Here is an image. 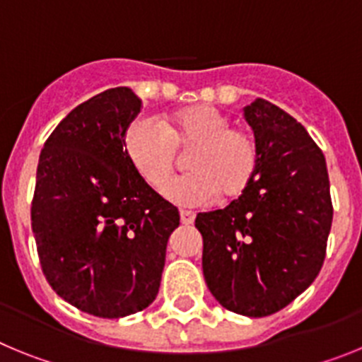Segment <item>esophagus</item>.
<instances>
[{"instance_id":"34e87169","label":"esophagus","mask_w":362,"mask_h":362,"mask_svg":"<svg viewBox=\"0 0 362 362\" xmlns=\"http://www.w3.org/2000/svg\"><path fill=\"white\" fill-rule=\"evenodd\" d=\"M179 216H181V223H183V225H192L194 219H196V214L190 212V210H181Z\"/></svg>"}]
</instances>
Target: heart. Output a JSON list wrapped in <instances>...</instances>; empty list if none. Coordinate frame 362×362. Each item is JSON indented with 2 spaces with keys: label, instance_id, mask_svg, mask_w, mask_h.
Wrapping results in <instances>:
<instances>
[{
  "label": "heart",
  "instance_id": "heart-1",
  "mask_svg": "<svg viewBox=\"0 0 362 362\" xmlns=\"http://www.w3.org/2000/svg\"><path fill=\"white\" fill-rule=\"evenodd\" d=\"M190 151L191 174L171 184L165 196L196 206L219 196L241 197L259 168V143L250 129L230 124V117L206 105L181 108L161 123L137 117L124 132V152L137 175L163 190L177 165V150Z\"/></svg>",
  "mask_w": 362,
  "mask_h": 362
}]
</instances>
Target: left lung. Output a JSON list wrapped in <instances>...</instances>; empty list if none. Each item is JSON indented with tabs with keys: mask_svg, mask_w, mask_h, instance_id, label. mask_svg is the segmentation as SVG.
I'll list each match as a JSON object with an SVG mask.
<instances>
[{
	"mask_svg": "<svg viewBox=\"0 0 362 362\" xmlns=\"http://www.w3.org/2000/svg\"><path fill=\"white\" fill-rule=\"evenodd\" d=\"M259 143L250 188L225 210L197 214L203 274L219 305L248 317L288 306L321 272L334 206L321 148L264 99L245 108Z\"/></svg>",
	"mask_w": 362,
	"mask_h": 362,
	"instance_id": "obj_1",
	"label": "left lung"
}]
</instances>
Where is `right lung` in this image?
<instances>
[{
    "label": "right lung",
    "instance_id": "right-lung-1",
    "mask_svg": "<svg viewBox=\"0 0 362 362\" xmlns=\"http://www.w3.org/2000/svg\"><path fill=\"white\" fill-rule=\"evenodd\" d=\"M141 112L127 86L78 105L45 141L30 219L41 270L81 312L117 319L156 299L179 212L143 181L124 152Z\"/></svg>",
    "mask_w": 362,
    "mask_h": 362
}]
</instances>
